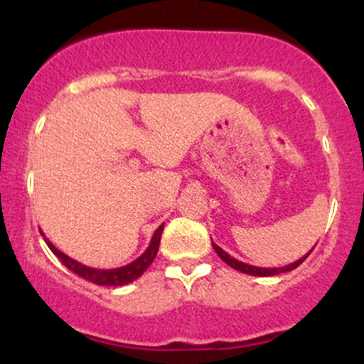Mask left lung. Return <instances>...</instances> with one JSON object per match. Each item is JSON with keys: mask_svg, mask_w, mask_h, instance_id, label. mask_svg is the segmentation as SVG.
<instances>
[{"mask_svg": "<svg viewBox=\"0 0 364 364\" xmlns=\"http://www.w3.org/2000/svg\"><path fill=\"white\" fill-rule=\"evenodd\" d=\"M212 246H214L215 253L219 255V257L223 258V262L228 263L229 267H232V269H235V270H240V272H243V274H248V275H257V277H270V275H279V274H284V272H291V270H294L296 267L301 265V263H303L304 260H306L308 257H310V253L313 252V248H315V246H313V248H311L310 252H308L306 255H304V257L299 258V260H296V262L289 263V265L275 267V269H267V267H255V265H248V263H245V262L236 260V258H232L231 255L225 253L224 250L220 248V246H217L215 243H212Z\"/></svg>", "mask_w": 364, "mask_h": 364, "instance_id": "8db88e82", "label": "left lung"}]
</instances>
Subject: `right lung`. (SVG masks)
Masks as SVG:
<instances>
[{"mask_svg": "<svg viewBox=\"0 0 364 364\" xmlns=\"http://www.w3.org/2000/svg\"><path fill=\"white\" fill-rule=\"evenodd\" d=\"M162 231H164V224H161L156 229L152 240H150L149 248L145 250L136 260L128 263V265L118 267V269H94V267L83 265V263L73 260V258H70L68 255L60 252V250H58L56 246H54L51 241L44 236L43 231H41V235L44 236L46 245H48L49 250L60 258L63 265H65L68 270H72L73 274H77L78 277H83L85 281L97 284V286H124V284L136 281V279H139L140 275L149 269L150 263L154 262V258H156L157 250H159V243H161Z\"/></svg>", "mask_w": 364, "mask_h": 364, "instance_id": "add662e5", "label": "right lung"}]
</instances>
